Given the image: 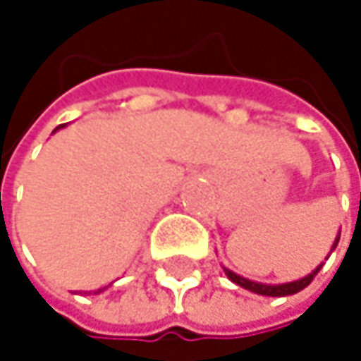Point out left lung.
Listing matches in <instances>:
<instances>
[{
	"label": "left lung",
	"mask_w": 361,
	"mask_h": 361,
	"mask_svg": "<svg viewBox=\"0 0 361 361\" xmlns=\"http://www.w3.org/2000/svg\"><path fill=\"white\" fill-rule=\"evenodd\" d=\"M336 245H338V238H336V243L332 245V249H334ZM322 265H324V263H322ZM322 265L316 267L310 276H305V278H301V280H295V282H288V284H276V286L252 282V280H247V278H243V276H238V274H234V271H230V269H226V274H228V278H230L232 282H236L238 286H243V288H247V290H251V293L267 295V297H286V295H295V293L303 290L305 286H310L312 280L316 278V274L322 269Z\"/></svg>",
	"instance_id": "8db88e82"
}]
</instances>
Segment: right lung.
Wrapping results in <instances>:
<instances>
[{"instance_id": "add662e5", "label": "right lung", "mask_w": 361, "mask_h": 361, "mask_svg": "<svg viewBox=\"0 0 361 361\" xmlns=\"http://www.w3.org/2000/svg\"><path fill=\"white\" fill-rule=\"evenodd\" d=\"M58 127H64V125H58ZM58 127H56V129H58ZM56 129H54V131H56Z\"/></svg>"}]
</instances>
